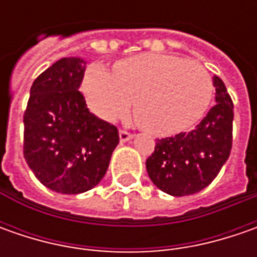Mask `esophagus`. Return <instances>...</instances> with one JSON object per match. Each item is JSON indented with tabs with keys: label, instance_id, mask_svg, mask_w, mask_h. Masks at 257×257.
I'll use <instances>...</instances> for the list:
<instances>
[{
	"label": "esophagus",
	"instance_id": "34e87169",
	"mask_svg": "<svg viewBox=\"0 0 257 257\" xmlns=\"http://www.w3.org/2000/svg\"><path fill=\"white\" fill-rule=\"evenodd\" d=\"M132 139H133V134L125 132V130H120V142H121V143H125V142H128V140H132Z\"/></svg>",
	"mask_w": 257,
	"mask_h": 257
}]
</instances>
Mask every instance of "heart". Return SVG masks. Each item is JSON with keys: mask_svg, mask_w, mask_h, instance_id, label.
<instances>
[{"mask_svg": "<svg viewBox=\"0 0 257 257\" xmlns=\"http://www.w3.org/2000/svg\"><path fill=\"white\" fill-rule=\"evenodd\" d=\"M85 103L97 117L114 121L128 111L154 136H173L202 120L213 94L212 78L196 61L166 54H139L118 60L107 73L87 68L81 81Z\"/></svg>", "mask_w": 257, "mask_h": 257, "instance_id": "heart-1", "label": "heart"}]
</instances>
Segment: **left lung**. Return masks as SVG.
<instances>
[{
    "mask_svg": "<svg viewBox=\"0 0 257 257\" xmlns=\"http://www.w3.org/2000/svg\"><path fill=\"white\" fill-rule=\"evenodd\" d=\"M216 104L189 133L157 139L146 160L150 180L162 192L189 196L207 187L219 174L232 150L233 103L222 80L214 75Z\"/></svg>",
    "mask_w": 257,
    "mask_h": 257,
    "instance_id": "1",
    "label": "left lung"
}]
</instances>
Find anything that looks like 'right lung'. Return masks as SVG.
<instances>
[{"label": "right lung", "instance_id": "1", "mask_svg": "<svg viewBox=\"0 0 257 257\" xmlns=\"http://www.w3.org/2000/svg\"><path fill=\"white\" fill-rule=\"evenodd\" d=\"M85 61L67 57L48 67L31 85L24 113V157L50 190L84 193L101 182L118 130L90 113L80 85Z\"/></svg>", "mask_w": 257, "mask_h": 257}]
</instances>
